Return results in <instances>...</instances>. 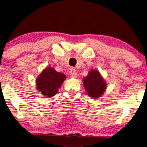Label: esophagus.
Masks as SVG:
<instances>
[{
  "mask_svg": "<svg viewBox=\"0 0 147 147\" xmlns=\"http://www.w3.org/2000/svg\"><path fill=\"white\" fill-rule=\"evenodd\" d=\"M70 75H71L72 77H73V78L77 77V70H76V69H75V68H72L70 70Z\"/></svg>",
  "mask_w": 147,
  "mask_h": 147,
  "instance_id": "esophagus-1",
  "label": "esophagus"
}]
</instances>
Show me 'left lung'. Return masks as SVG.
<instances>
[{"mask_svg": "<svg viewBox=\"0 0 147 147\" xmlns=\"http://www.w3.org/2000/svg\"><path fill=\"white\" fill-rule=\"evenodd\" d=\"M84 87L87 93L92 98H98L106 89V83L97 70H91L83 79Z\"/></svg>", "mask_w": 147, "mask_h": 147, "instance_id": "1", "label": "left lung"}]
</instances>
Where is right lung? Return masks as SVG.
Wrapping results in <instances>:
<instances>
[{
    "mask_svg": "<svg viewBox=\"0 0 147 147\" xmlns=\"http://www.w3.org/2000/svg\"><path fill=\"white\" fill-rule=\"evenodd\" d=\"M66 78L63 73L56 72L52 67H48L37 78V89L45 96L52 97L56 95Z\"/></svg>",
    "mask_w": 147,
    "mask_h": 147,
    "instance_id": "obj_1",
    "label": "right lung"
}]
</instances>
